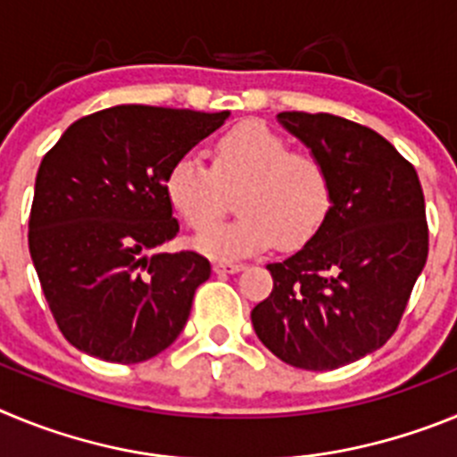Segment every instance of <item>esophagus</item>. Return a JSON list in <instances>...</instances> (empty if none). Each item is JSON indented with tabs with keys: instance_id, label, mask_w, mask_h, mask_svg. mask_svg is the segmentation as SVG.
Listing matches in <instances>:
<instances>
[{
	"instance_id": "esophagus-1",
	"label": "esophagus",
	"mask_w": 457,
	"mask_h": 457,
	"mask_svg": "<svg viewBox=\"0 0 457 457\" xmlns=\"http://www.w3.org/2000/svg\"><path fill=\"white\" fill-rule=\"evenodd\" d=\"M212 270H215L217 274H236V272H242V270H245V265L242 263H215L212 265Z\"/></svg>"
}]
</instances>
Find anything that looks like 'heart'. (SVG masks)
<instances>
[{"instance_id":"1","label":"heart","mask_w":457,"mask_h":457,"mask_svg":"<svg viewBox=\"0 0 457 457\" xmlns=\"http://www.w3.org/2000/svg\"><path fill=\"white\" fill-rule=\"evenodd\" d=\"M240 189V217L201 233L194 245L212 258H242L281 242L300 247L316 236L332 204L329 173L318 155L290 151L288 141L258 120L236 125L212 148V164L183 155L164 179L171 208L194 231L215 224Z\"/></svg>"}]
</instances>
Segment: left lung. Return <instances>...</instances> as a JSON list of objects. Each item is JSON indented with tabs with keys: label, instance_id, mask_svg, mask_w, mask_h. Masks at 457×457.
Masks as SVG:
<instances>
[{
	"label": "left lung",
	"instance_id": "left-lung-1",
	"mask_svg": "<svg viewBox=\"0 0 457 457\" xmlns=\"http://www.w3.org/2000/svg\"><path fill=\"white\" fill-rule=\"evenodd\" d=\"M290 135L329 173L332 204L318 233L284 263L253 306L265 348L304 370H334L395 332L428 258L419 176L389 141L334 114L281 112Z\"/></svg>",
	"mask_w": 457,
	"mask_h": 457
}]
</instances>
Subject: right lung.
I'll return each mask as SVG.
<instances>
[{
  "label": "right lung",
  "mask_w": 457,
  "mask_h": 457,
  "mask_svg": "<svg viewBox=\"0 0 457 457\" xmlns=\"http://www.w3.org/2000/svg\"><path fill=\"white\" fill-rule=\"evenodd\" d=\"M226 119L119 104L75 120L43 157L29 253L52 316L78 350L139 364L183 332L210 263L196 252H160L180 228L164 179Z\"/></svg>",
  "instance_id": "add662e5"
}]
</instances>
